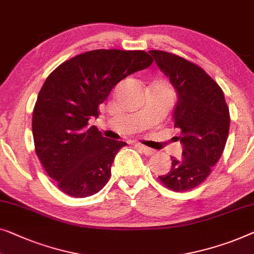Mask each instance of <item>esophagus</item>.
<instances>
[{"instance_id":"1","label":"esophagus","mask_w":254,"mask_h":254,"mask_svg":"<svg viewBox=\"0 0 254 254\" xmlns=\"http://www.w3.org/2000/svg\"><path fill=\"white\" fill-rule=\"evenodd\" d=\"M136 146H137V148L141 150L143 153L146 154V156H152V154L156 152V151H154V150L150 149V148H148V146H145V145H143V144H136Z\"/></svg>"}]
</instances>
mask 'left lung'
<instances>
[{
    "mask_svg": "<svg viewBox=\"0 0 254 254\" xmlns=\"http://www.w3.org/2000/svg\"><path fill=\"white\" fill-rule=\"evenodd\" d=\"M158 67L178 93L174 127L181 130V159L172 157V168L158 176L176 192L196 188L211 174L225 150L230 116L225 95L203 68L178 55L150 50Z\"/></svg>",
    "mask_w": 254,
    "mask_h": 254,
    "instance_id": "left-lung-1",
    "label": "left lung"
}]
</instances>
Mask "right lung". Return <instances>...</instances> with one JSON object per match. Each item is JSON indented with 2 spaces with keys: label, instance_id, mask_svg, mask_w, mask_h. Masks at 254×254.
Here are the masks:
<instances>
[{
  "label": "right lung",
  "instance_id": "add662e5",
  "mask_svg": "<svg viewBox=\"0 0 254 254\" xmlns=\"http://www.w3.org/2000/svg\"><path fill=\"white\" fill-rule=\"evenodd\" d=\"M153 60L142 50L98 49L64 62L48 76L33 110L35 152L61 191L83 198L97 193L111 176L116 154L127 144L106 138L91 117L110 91Z\"/></svg>",
  "mask_w": 254,
  "mask_h": 254
}]
</instances>
